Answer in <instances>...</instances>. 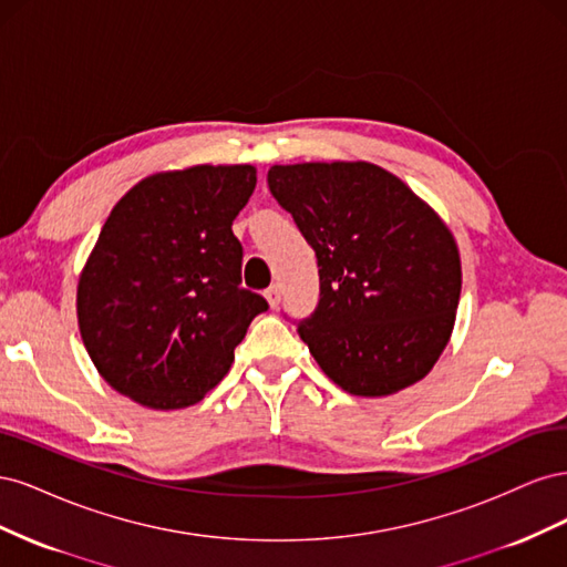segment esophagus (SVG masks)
Wrapping results in <instances>:
<instances>
[{"label":"esophagus","instance_id":"1","mask_svg":"<svg viewBox=\"0 0 567 567\" xmlns=\"http://www.w3.org/2000/svg\"><path fill=\"white\" fill-rule=\"evenodd\" d=\"M265 298H267V302H269L271 310H277L279 302H281V286H279V284L269 286V288L265 290Z\"/></svg>","mask_w":567,"mask_h":567}]
</instances>
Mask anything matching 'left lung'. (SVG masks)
Returning a JSON list of instances; mask_svg holds the SVG:
<instances>
[{"label":"left lung","instance_id":"left-lung-1","mask_svg":"<svg viewBox=\"0 0 567 567\" xmlns=\"http://www.w3.org/2000/svg\"><path fill=\"white\" fill-rule=\"evenodd\" d=\"M267 184L317 252L319 305L298 333L321 371L359 398L425 379L461 296L458 246L442 217L367 161L271 165Z\"/></svg>","mask_w":567,"mask_h":567}]
</instances>
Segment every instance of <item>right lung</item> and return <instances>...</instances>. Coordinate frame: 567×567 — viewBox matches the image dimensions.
I'll use <instances>...</instances> for the list:
<instances>
[{"label":"right lung","instance_id":"add662e5","mask_svg":"<svg viewBox=\"0 0 567 567\" xmlns=\"http://www.w3.org/2000/svg\"><path fill=\"white\" fill-rule=\"evenodd\" d=\"M252 165L156 173L115 203L80 271L78 326L113 390L169 411L200 402L267 300L241 288L231 231L255 192Z\"/></svg>","mask_w":567,"mask_h":567}]
</instances>
